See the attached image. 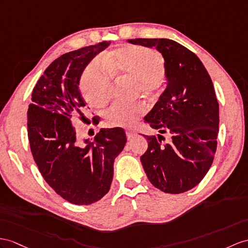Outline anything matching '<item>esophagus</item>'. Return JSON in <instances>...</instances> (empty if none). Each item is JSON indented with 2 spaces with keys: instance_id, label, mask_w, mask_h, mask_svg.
Listing matches in <instances>:
<instances>
[{
  "instance_id": "34e87169",
  "label": "esophagus",
  "mask_w": 248,
  "mask_h": 248,
  "mask_svg": "<svg viewBox=\"0 0 248 248\" xmlns=\"http://www.w3.org/2000/svg\"><path fill=\"white\" fill-rule=\"evenodd\" d=\"M137 135V132L135 130H127L126 131V137H127L128 140H131L132 138Z\"/></svg>"
}]
</instances>
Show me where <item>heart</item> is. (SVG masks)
Instances as JSON below:
<instances>
[{
	"label": "heart",
	"instance_id": "b5f03b06",
	"mask_svg": "<svg viewBox=\"0 0 248 248\" xmlns=\"http://www.w3.org/2000/svg\"><path fill=\"white\" fill-rule=\"evenodd\" d=\"M84 70L81 90L84 99L94 108L104 107L110 99L109 76H127L137 81L136 89L146 98H155L163 89L165 60L162 54L150 48L126 45L100 58ZM145 112L142 103L131 105L114 104L104 113L106 123L111 127H128Z\"/></svg>",
	"mask_w": 248,
	"mask_h": 248
}]
</instances>
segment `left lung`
<instances>
[{
  "instance_id": "1",
  "label": "left lung",
  "mask_w": 248,
  "mask_h": 248,
  "mask_svg": "<svg viewBox=\"0 0 248 248\" xmlns=\"http://www.w3.org/2000/svg\"><path fill=\"white\" fill-rule=\"evenodd\" d=\"M155 47L165 60L167 87L145 123L170 136H144L141 162L148 180L166 194H182L201 182L213 164L219 132V103L214 84L196 53L168 39H130Z\"/></svg>"
}]
</instances>
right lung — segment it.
Masks as SVG:
<instances>
[{
    "label": "right lung",
    "mask_w": 248,
    "mask_h": 248,
    "mask_svg": "<svg viewBox=\"0 0 248 248\" xmlns=\"http://www.w3.org/2000/svg\"><path fill=\"white\" fill-rule=\"evenodd\" d=\"M109 44L104 41L54 60L34 86L28 107L33 160L47 184L76 205H90L109 191L114 159L126 144L125 131L116 127L102 128L82 145L70 120L84 117L86 103L78 89L84 68Z\"/></svg>",
    "instance_id": "add662e5"
}]
</instances>
